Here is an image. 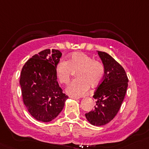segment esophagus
Instances as JSON below:
<instances>
[{"instance_id": "1", "label": "esophagus", "mask_w": 149, "mask_h": 149, "mask_svg": "<svg viewBox=\"0 0 149 149\" xmlns=\"http://www.w3.org/2000/svg\"><path fill=\"white\" fill-rule=\"evenodd\" d=\"M70 99H73V100H79V98H78V97H73V96H70Z\"/></svg>"}]
</instances>
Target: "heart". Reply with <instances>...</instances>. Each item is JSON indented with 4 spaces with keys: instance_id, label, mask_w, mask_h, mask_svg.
Masks as SVG:
<instances>
[{
    "instance_id": "heart-1",
    "label": "heart",
    "mask_w": 149,
    "mask_h": 149,
    "mask_svg": "<svg viewBox=\"0 0 149 149\" xmlns=\"http://www.w3.org/2000/svg\"><path fill=\"white\" fill-rule=\"evenodd\" d=\"M55 71L60 82L68 84L74 72L77 79L68 86L66 91L73 97H81L86 94L89 88L96 87L103 80L104 68L99 61L84 52H74L68 61L61 60L55 65Z\"/></svg>"
}]
</instances>
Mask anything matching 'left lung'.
I'll return each instance as SVG.
<instances>
[{"mask_svg":"<svg viewBox=\"0 0 149 149\" xmlns=\"http://www.w3.org/2000/svg\"><path fill=\"white\" fill-rule=\"evenodd\" d=\"M104 68V77L94 92V109L85 114L88 123L102 126L109 123L118 114L124 100L128 79L124 68L107 52L97 51Z\"/></svg>","mask_w":149,"mask_h":149,"instance_id":"obj_1","label":"left lung"}]
</instances>
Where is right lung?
Returning a JSON list of instances; mask_svg holds the SVG:
<instances>
[{
	"label": "right lung",
	"instance_id": "1",
	"mask_svg": "<svg viewBox=\"0 0 149 149\" xmlns=\"http://www.w3.org/2000/svg\"><path fill=\"white\" fill-rule=\"evenodd\" d=\"M61 55L58 49H45L28 60L22 68L19 84L24 104L38 121L48 123L57 118L68 98L57 81L55 65Z\"/></svg>",
	"mask_w": 149,
	"mask_h": 149
}]
</instances>
